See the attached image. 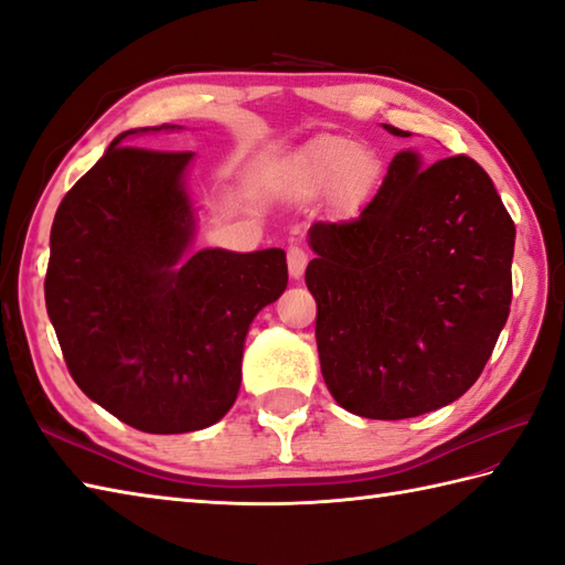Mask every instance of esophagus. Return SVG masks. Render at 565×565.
I'll list each match as a JSON object with an SVG mask.
<instances>
[{
	"label": "esophagus",
	"mask_w": 565,
	"mask_h": 565,
	"mask_svg": "<svg viewBox=\"0 0 565 565\" xmlns=\"http://www.w3.org/2000/svg\"><path fill=\"white\" fill-rule=\"evenodd\" d=\"M286 264H289L291 279H301L308 264V252L303 247H289V252H286Z\"/></svg>",
	"instance_id": "34e87169"
}]
</instances>
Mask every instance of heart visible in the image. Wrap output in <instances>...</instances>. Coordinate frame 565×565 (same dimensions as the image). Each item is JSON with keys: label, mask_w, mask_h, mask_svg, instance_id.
<instances>
[{"label": "heart", "mask_w": 565, "mask_h": 565, "mask_svg": "<svg viewBox=\"0 0 565 565\" xmlns=\"http://www.w3.org/2000/svg\"><path fill=\"white\" fill-rule=\"evenodd\" d=\"M382 179L377 151L350 137H318L298 153L286 175V191L294 198L340 195L350 205L367 201Z\"/></svg>", "instance_id": "1"}]
</instances>
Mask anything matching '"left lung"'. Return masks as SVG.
Masks as SVG:
<instances>
[{
  "label": "left lung",
  "mask_w": 565,
  "mask_h": 565,
  "mask_svg": "<svg viewBox=\"0 0 565 565\" xmlns=\"http://www.w3.org/2000/svg\"><path fill=\"white\" fill-rule=\"evenodd\" d=\"M514 235L492 179L462 153L424 169L399 151L360 217L311 225L306 286L333 399L399 422L466 394L510 316Z\"/></svg>",
  "instance_id": "1"
}]
</instances>
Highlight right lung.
<instances>
[{
    "label": "right lung",
    "mask_w": 565,
    "mask_h": 565,
    "mask_svg": "<svg viewBox=\"0 0 565 565\" xmlns=\"http://www.w3.org/2000/svg\"><path fill=\"white\" fill-rule=\"evenodd\" d=\"M109 143L55 210L46 311L75 384L143 434H188L235 404L245 338L289 284L284 249H201L191 151Z\"/></svg>",
    "instance_id": "obj_1"
}]
</instances>
